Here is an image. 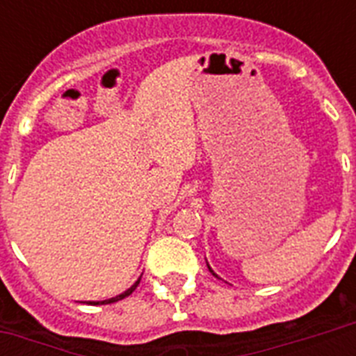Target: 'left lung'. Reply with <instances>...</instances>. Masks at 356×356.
I'll use <instances>...</instances> for the list:
<instances>
[{
  "instance_id": "obj_1",
  "label": "left lung",
  "mask_w": 356,
  "mask_h": 356,
  "mask_svg": "<svg viewBox=\"0 0 356 356\" xmlns=\"http://www.w3.org/2000/svg\"><path fill=\"white\" fill-rule=\"evenodd\" d=\"M207 266H209V264H207ZM209 270H211V266H209ZM212 271V270H211ZM212 275H216V273H214V271H212ZM218 277V275H216Z\"/></svg>"
}]
</instances>
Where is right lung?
I'll list each match as a JSON object with an SVG mask.
<instances>
[{
    "label": "right lung",
    "mask_w": 356,
    "mask_h": 356,
    "mask_svg": "<svg viewBox=\"0 0 356 356\" xmlns=\"http://www.w3.org/2000/svg\"><path fill=\"white\" fill-rule=\"evenodd\" d=\"M138 282H140V279H138V281H136V282H134L133 286L127 288V290H125V292L120 293V296H116V298L105 299V301H86V303H88V305H108V303H116V301H120V299H123V298H127V296H131V293L134 292V288L138 286Z\"/></svg>",
    "instance_id": "right-lung-1"
}]
</instances>
